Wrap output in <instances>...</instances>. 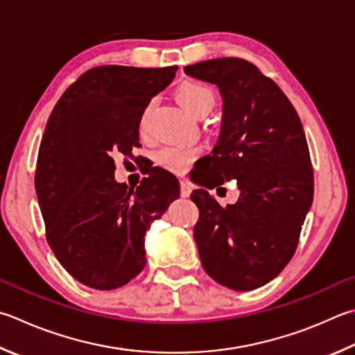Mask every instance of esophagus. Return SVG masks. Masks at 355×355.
<instances>
[{
    "instance_id": "obj_1",
    "label": "esophagus",
    "mask_w": 355,
    "mask_h": 355,
    "mask_svg": "<svg viewBox=\"0 0 355 355\" xmlns=\"http://www.w3.org/2000/svg\"><path fill=\"white\" fill-rule=\"evenodd\" d=\"M180 194H182V197H189L191 196V186L186 183V182H180Z\"/></svg>"
}]
</instances>
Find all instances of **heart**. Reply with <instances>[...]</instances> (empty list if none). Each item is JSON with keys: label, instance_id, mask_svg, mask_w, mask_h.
I'll use <instances>...</instances> for the list:
<instances>
[{"label": "heart", "instance_id": "b5f03b06", "mask_svg": "<svg viewBox=\"0 0 355 355\" xmlns=\"http://www.w3.org/2000/svg\"><path fill=\"white\" fill-rule=\"evenodd\" d=\"M175 98L186 112L196 118H203L208 114L216 104V96L212 89L197 80H186L177 88ZM153 101L144 107L139 116V128L146 130L147 122L150 118ZM197 157V150L192 147H164L157 153L158 163L172 172H184Z\"/></svg>", "mask_w": 355, "mask_h": 355}]
</instances>
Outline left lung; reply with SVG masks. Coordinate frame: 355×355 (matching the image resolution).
<instances>
[{"label": "left lung", "mask_w": 355, "mask_h": 355, "mask_svg": "<svg viewBox=\"0 0 355 355\" xmlns=\"http://www.w3.org/2000/svg\"><path fill=\"white\" fill-rule=\"evenodd\" d=\"M214 83L223 99L220 135L205 157L194 239L205 272L237 292L276 278L298 247L313 200V171L293 105L253 63L236 57L184 68ZM236 179L241 196L225 209L206 189Z\"/></svg>", "instance_id": "1"}]
</instances>
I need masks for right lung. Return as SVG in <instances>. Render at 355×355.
Segmentation results:
<instances>
[{
    "label": "right lung",
    "mask_w": 355,
    "mask_h": 355,
    "mask_svg": "<svg viewBox=\"0 0 355 355\" xmlns=\"http://www.w3.org/2000/svg\"><path fill=\"white\" fill-rule=\"evenodd\" d=\"M175 71L92 68L49 116L37 159V198L51 250L83 286L113 290L143 272L147 230L180 197L178 180L167 171L153 172L137 189L118 183L113 159L141 146L139 116Z\"/></svg>",
    "instance_id": "1"
}]
</instances>
